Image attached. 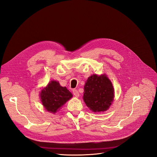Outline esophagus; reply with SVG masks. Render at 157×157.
Here are the masks:
<instances>
[{
  "label": "esophagus",
  "instance_id": "obj_1",
  "mask_svg": "<svg viewBox=\"0 0 157 157\" xmlns=\"http://www.w3.org/2000/svg\"><path fill=\"white\" fill-rule=\"evenodd\" d=\"M72 93H73V94H74V95L75 96V97H78L79 96V93L78 90L77 89H74V90H72Z\"/></svg>",
  "mask_w": 157,
  "mask_h": 157
}]
</instances>
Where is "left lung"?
Instances as JSON below:
<instances>
[{"label":"left lung","instance_id":"left-lung-1","mask_svg":"<svg viewBox=\"0 0 157 157\" xmlns=\"http://www.w3.org/2000/svg\"><path fill=\"white\" fill-rule=\"evenodd\" d=\"M83 93L84 102L94 112L107 110L114 97L112 83L105 75L90 76L85 83Z\"/></svg>","mask_w":157,"mask_h":157}]
</instances>
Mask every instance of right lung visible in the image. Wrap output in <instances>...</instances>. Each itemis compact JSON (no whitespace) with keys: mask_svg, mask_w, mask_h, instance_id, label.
Listing matches in <instances>:
<instances>
[{"mask_svg":"<svg viewBox=\"0 0 157 157\" xmlns=\"http://www.w3.org/2000/svg\"><path fill=\"white\" fill-rule=\"evenodd\" d=\"M40 97L46 110L55 113L72 97V94L65 87H61L59 82L51 81L47 87L42 90Z\"/></svg>","mask_w":157,"mask_h":157,"instance_id":"right-lung-1","label":"right lung"}]
</instances>
